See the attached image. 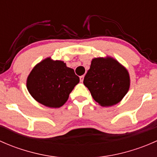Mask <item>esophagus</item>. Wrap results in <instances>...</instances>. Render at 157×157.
Segmentation results:
<instances>
[{"label":"esophagus","mask_w":157,"mask_h":157,"mask_svg":"<svg viewBox=\"0 0 157 157\" xmlns=\"http://www.w3.org/2000/svg\"><path fill=\"white\" fill-rule=\"evenodd\" d=\"M83 79H84V76H80V82H83Z\"/></svg>","instance_id":"esophagus-1"}]
</instances>
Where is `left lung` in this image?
<instances>
[{"label":"left lung","mask_w":157,"mask_h":157,"mask_svg":"<svg viewBox=\"0 0 157 157\" xmlns=\"http://www.w3.org/2000/svg\"><path fill=\"white\" fill-rule=\"evenodd\" d=\"M96 102L102 106L118 103L130 87L128 70L111 57L96 58L83 80Z\"/></svg>","instance_id":"left-lung-1"}]
</instances>
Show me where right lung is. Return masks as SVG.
I'll return each instance as SVG.
<instances>
[{
	"label": "right lung",
	"instance_id": "right-lung-1",
	"mask_svg": "<svg viewBox=\"0 0 157 157\" xmlns=\"http://www.w3.org/2000/svg\"><path fill=\"white\" fill-rule=\"evenodd\" d=\"M79 82L78 76L64 61L47 58L32 70L26 87L39 103L50 108H59L67 102L70 93Z\"/></svg>",
	"mask_w": 157,
	"mask_h": 157
}]
</instances>
